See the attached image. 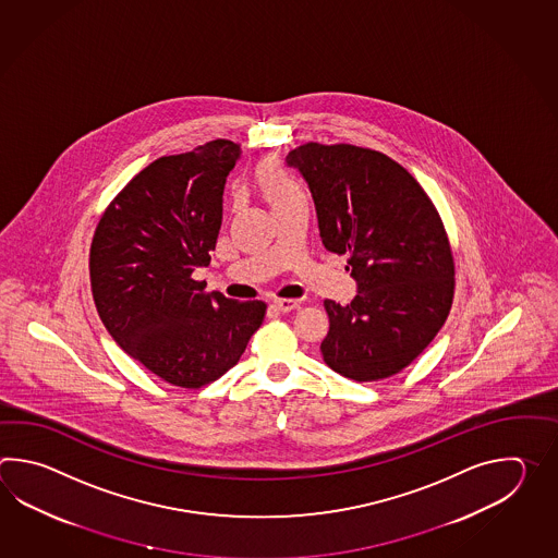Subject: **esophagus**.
I'll list each match as a JSON object with an SVG mask.
<instances>
[{
    "label": "esophagus",
    "mask_w": 558,
    "mask_h": 558,
    "mask_svg": "<svg viewBox=\"0 0 558 558\" xmlns=\"http://www.w3.org/2000/svg\"><path fill=\"white\" fill-rule=\"evenodd\" d=\"M299 305H301L299 299H275L271 307H274L275 311H279V313H289V311H293V308L299 307Z\"/></svg>",
    "instance_id": "34e87169"
}]
</instances>
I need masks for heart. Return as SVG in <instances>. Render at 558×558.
Segmentation results:
<instances>
[{"instance_id":"1","label":"heart","mask_w":558,"mask_h":558,"mask_svg":"<svg viewBox=\"0 0 558 558\" xmlns=\"http://www.w3.org/2000/svg\"><path fill=\"white\" fill-rule=\"evenodd\" d=\"M259 185H262L265 197L271 203V207H279L284 203L295 202V199H305L307 193L305 187L299 183V179L293 178L283 166L277 161H265L259 167Z\"/></svg>"}]
</instances>
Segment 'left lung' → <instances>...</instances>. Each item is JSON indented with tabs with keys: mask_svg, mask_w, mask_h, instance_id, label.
I'll return each instance as SVG.
<instances>
[{
	"mask_svg": "<svg viewBox=\"0 0 558 558\" xmlns=\"http://www.w3.org/2000/svg\"><path fill=\"white\" fill-rule=\"evenodd\" d=\"M315 199L323 245L349 255L359 295L325 299V363L347 379H387L437 337L454 296V257L435 203L403 166L351 143L287 155ZM347 267V269H349Z\"/></svg>",
	"mask_w": 558,
	"mask_h": 558,
	"instance_id": "left-lung-1",
	"label": "left lung"
}]
</instances>
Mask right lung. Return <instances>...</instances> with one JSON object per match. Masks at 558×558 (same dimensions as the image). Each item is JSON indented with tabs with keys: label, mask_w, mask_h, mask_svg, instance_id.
I'll return each instance as SVG.
<instances>
[{
	"label": "right lung",
	"mask_w": 558,
	"mask_h": 558,
	"mask_svg": "<svg viewBox=\"0 0 558 558\" xmlns=\"http://www.w3.org/2000/svg\"><path fill=\"white\" fill-rule=\"evenodd\" d=\"M238 157L239 143L214 140L155 159L107 205L92 239V293L107 331L181 389H202L238 365L267 311L193 279L211 262Z\"/></svg>",
	"instance_id": "1"
}]
</instances>
